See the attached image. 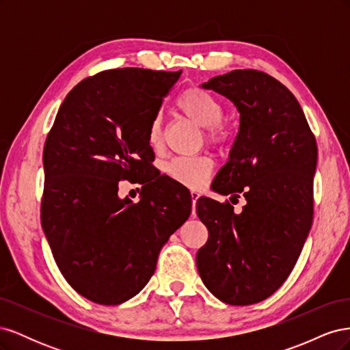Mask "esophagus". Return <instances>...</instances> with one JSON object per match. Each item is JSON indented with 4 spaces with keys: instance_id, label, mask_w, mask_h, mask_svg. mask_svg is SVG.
<instances>
[{
    "instance_id": "1",
    "label": "esophagus",
    "mask_w": 350,
    "mask_h": 350,
    "mask_svg": "<svg viewBox=\"0 0 350 350\" xmlns=\"http://www.w3.org/2000/svg\"><path fill=\"white\" fill-rule=\"evenodd\" d=\"M189 194H191V200H193V215L196 213V203H197V200L200 198V193L198 191H196V189H193V191L191 193H189Z\"/></svg>"
}]
</instances>
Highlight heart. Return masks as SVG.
Segmentation results:
<instances>
[{"mask_svg": "<svg viewBox=\"0 0 350 350\" xmlns=\"http://www.w3.org/2000/svg\"><path fill=\"white\" fill-rule=\"evenodd\" d=\"M176 108L197 125L204 126L210 143L221 146L229 140V126L224 121L225 108L211 93L198 88H189L179 94ZM147 142L152 149H161L163 142V121L161 115L153 116L150 121ZM213 166L215 163L208 156L175 157L167 163L166 172L179 184L197 188L207 181Z\"/></svg>", "mask_w": 350, "mask_h": 350, "instance_id": "1", "label": "heart"}]
</instances>
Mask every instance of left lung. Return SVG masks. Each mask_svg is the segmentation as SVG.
<instances>
[{"label": "left lung", "mask_w": 350, "mask_h": 350, "mask_svg": "<svg viewBox=\"0 0 350 350\" xmlns=\"http://www.w3.org/2000/svg\"><path fill=\"white\" fill-rule=\"evenodd\" d=\"M203 88L224 94L239 112L229 161L211 187L230 200L243 196L247 204L237 215L229 201L197 200L208 230L197 269L221 302L252 305L289 278L310 234L315 137L292 92L266 72L234 70Z\"/></svg>", "instance_id": "1"}]
</instances>
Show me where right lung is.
<instances>
[{"mask_svg": "<svg viewBox=\"0 0 350 350\" xmlns=\"http://www.w3.org/2000/svg\"><path fill=\"white\" fill-rule=\"evenodd\" d=\"M183 71L105 70L67 94L44 147L42 229L62 276L84 298L139 293L159 252L191 213L188 189L152 165L147 130ZM143 183L139 204L118 183Z\"/></svg>", "mask_w": 350, "mask_h": 350, "instance_id": "right-lung-1", "label": "right lung"}]
</instances>
